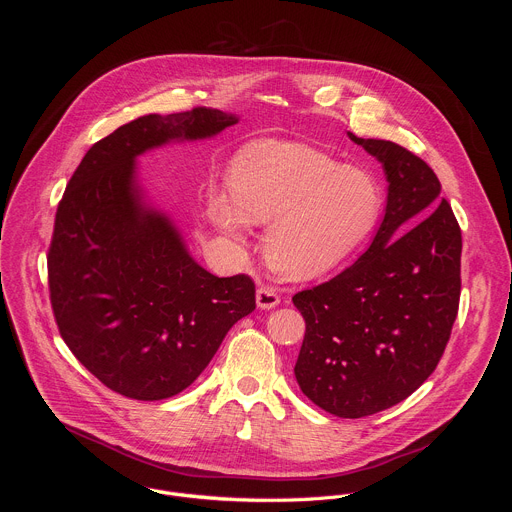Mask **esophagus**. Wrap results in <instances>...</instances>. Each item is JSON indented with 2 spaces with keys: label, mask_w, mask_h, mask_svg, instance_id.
<instances>
[{
  "label": "esophagus",
  "mask_w": 512,
  "mask_h": 512,
  "mask_svg": "<svg viewBox=\"0 0 512 512\" xmlns=\"http://www.w3.org/2000/svg\"><path fill=\"white\" fill-rule=\"evenodd\" d=\"M255 300H257V308H261V310H273V308L279 306V302H281L277 291H275L273 287H267V285H263V287L257 289Z\"/></svg>",
  "instance_id": "esophagus-1"
}]
</instances>
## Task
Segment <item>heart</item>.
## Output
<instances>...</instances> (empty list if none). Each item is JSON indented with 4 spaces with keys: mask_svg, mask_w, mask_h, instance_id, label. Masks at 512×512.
Wrapping results in <instances>:
<instances>
[{
    "mask_svg": "<svg viewBox=\"0 0 512 512\" xmlns=\"http://www.w3.org/2000/svg\"><path fill=\"white\" fill-rule=\"evenodd\" d=\"M229 195L214 188L208 196L214 227L243 243L247 225H269L265 257L289 279H314L346 263L383 212L373 174L296 141L249 143L231 164Z\"/></svg>",
    "mask_w": 512,
    "mask_h": 512,
    "instance_id": "obj_1",
    "label": "heart"
}]
</instances>
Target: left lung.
I'll return each instance as SVG.
<instances>
[{"instance_id":"obj_1","label":"left lung","mask_w":512,"mask_h":512,"mask_svg":"<svg viewBox=\"0 0 512 512\" xmlns=\"http://www.w3.org/2000/svg\"><path fill=\"white\" fill-rule=\"evenodd\" d=\"M348 137L383 166L385 216L354 265L294 296L306 320L294 373L318 407L358 419L401 403L435 371L458 316L462 233L421 158L393 141Z\"/></svg>"}]
</instances>
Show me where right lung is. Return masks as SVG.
<instances>
[{"label":"right lung","instance_id":"right-lung-1","mask_svg":"<svg viewBox=\"0 0 512 512\" xmlns=\"http://www.w3.org/2000/svg\"><path fill=\"white\" fill-rule=\"evenodd\" d=\"M235 123L237 115L204 107L137 117L93 145L58 204L48 251L54 318L70 352L119 395H178L255 310L253 281L198 265L137 174L145 152Z\"/></svg>","mask_w":512,"mask_h":512}]
</instances>
